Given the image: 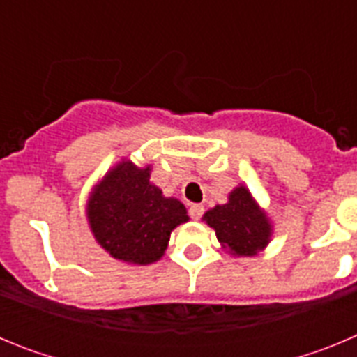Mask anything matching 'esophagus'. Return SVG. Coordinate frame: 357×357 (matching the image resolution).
Listing matches in <instances>:
<instances>
[{"mask_svg": "<svg viewBox=\"0 0 357 357\" xmlns=\"http://www.w3.org/2000/svg\"><path fill=\"white\" fill-rule=\"evenodd\" d=\"M202 214H204V206L202 204H193V206L189 207V216L193 218V220H200Z\"/></svg>", "mask_w": 357, "mask_h": 357, "instance_id": "1", "label": "esophagus"}]
</instances>
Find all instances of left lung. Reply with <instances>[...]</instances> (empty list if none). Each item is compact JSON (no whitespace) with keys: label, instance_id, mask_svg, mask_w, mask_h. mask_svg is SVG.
Returning <instances> with one entry per match:
<instances>
[{"label":"left lung","instance_id":"obj_1","mask_svg":"<svg viewBox=\"0 0 357 357\" xmlns=\"http://www.w3.org/2000/svg\"><path fill=\"white\" fill-rule=\"evenodd\" d=\"M207 225L216 230L218 241L232 255H254L263 250L272 236L266 214L257 207L245 185L229 195V202L204 214Z\"/></svg>","mask_w":357,"mask_h":357}]
</instances>
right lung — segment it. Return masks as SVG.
I'll return each instance as SVG.
<instances>
[{
  "label": "right lung",
  "mask_w": 357,
  "mask_h": 357,
  "mask_svg": "<svg viewBox=\"0 0 357 357\" xmlns=\"http://www.w3.org/2000/svg\"><path fill=\"white\" fill-rule=\"evenodd\" d=\"M96 241L119 261L150 264L162 257L172 230L188 222L185 207L150 182V166L123 160L96 185L87 206Z\"/></svg>",
  "instance_id": "add662e5"
}]
</instances>
